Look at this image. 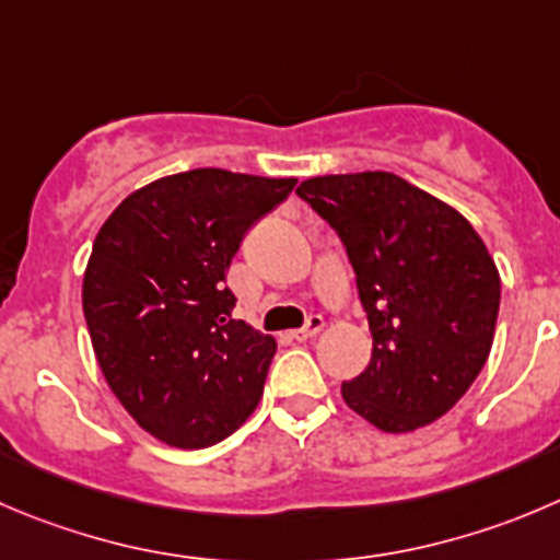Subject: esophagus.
<instances>
[{
  "mask_svg": "<svg viewBox=\"0 0 560 560\" xmlns=\"http://www.w3.org/2000/svg\"><path fill=\"white\" fill-rule=\"evenodd\" d=\"M323 317H317V314H312V317L306 319V325H303V328H298V330H292L290 334V339H295V341H306V339H314V336L319 334V330H323Z\"/></svg>",
  "mask_w": 560,
  "mask_h": 560,
  "instance_id": "34e87169",
  "label": "esophagus"
}]
</instances>
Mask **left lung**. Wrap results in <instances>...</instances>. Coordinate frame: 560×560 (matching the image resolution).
I'll list each match as a JSON object with an SVG mask.
<instances>
[{"label":"left lung","mask_w":560,"mask_h":560,"mask_svg":"<svg viewBox=\"0 0 560 560\" xmlns=\"http://www.w3.org/2000/svg\"><path fill=\"white\" fill-rule=\"evenodd\" d=\"M298 197L339 232L372 330L341 399L390 435L446 416L495 339L501 276L479 232L394 172L308 177Z\"/></svg>","instance_id":"8db88e82"}]
</instances>
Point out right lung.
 I'll return each mask as SVG.
<instances>
[{
  "label": "right lung",
  "mask_w": 560,
  "mask_h": 560,
  "mask_svg": "<svg viewBox=\"0 0 560 560\" xmlns=\"http://www.w3.org/2000/svg\"><path fill=\"white\" fill-rule=\"evenodd\" d=\"M295 177L191 170L136 188L97 230L81 306L108 388L172 448H208L257 410L276 339L232 319L243 232Z\"/></svg>",
  "instance_id": "obj_1"
}]
</instances>
